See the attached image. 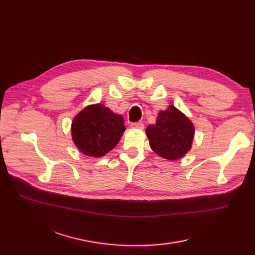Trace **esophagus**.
Wrapping results in <instances>:
<instances>
[{"label": "esophagus", "instance_id": "obj_1", "mask_svg": "<svg viewBox=\"0 0 255 255\" xmlns=\"http://www.w3.org/2000/svg\"><path fill=\"white\" fill-rule=\"evenodd\" d=\"M131 128H139V129H143L144 128V125L142 123H134L130 125Z\"/></svg>", "mask_w": 255, "mask_h": 255}]
</instances>
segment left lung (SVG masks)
Wrapping results in <instances>:
<instances>
[{
    "label": "left lung",
    "instance_id": "8db88e82",
    "mask_svg": "<svg viewBox=\"0 0 255 255\" xmlns=\"http://www.w3.org/2000/svg\"><path fill=\"white\" fill-rule=\"evenodd\" d=\"M194 125L174 106L160 111L155 125L146 128L151 149L169 161L184 156L192 147Z\"/></svg>",
    "mask_w": 255,
    "mask_h": 255
}]
</instances>
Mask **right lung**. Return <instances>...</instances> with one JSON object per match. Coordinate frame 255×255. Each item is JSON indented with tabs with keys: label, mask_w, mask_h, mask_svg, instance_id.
<instances>
[{
	"label": "right lung",
	"mask_w": 255,
	"mask_h": 255,
	"mask_svg": "<svg viewBox=\"0 0 255 255\" xmlns=\"http://www.w3.org/2000/svg\"><path fill=\"white\" fill-rule=\"evenodd\" d=\"M126 130L124 117L103 104L87 106L71 124V136L84 154L100 157L112 150Z\"/></svg>",
	"instance_id": "1"
}]
</instances>
